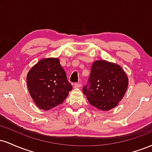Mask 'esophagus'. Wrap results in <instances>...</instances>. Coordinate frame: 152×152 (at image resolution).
I'll list each match as a JSON object with an SVG mask.
<instances>
[{
	"label": "esophagus",
	"instance_id": "1",
	"mask_svg": "<svg viewBox=\"0 0 152 152\" xmlns=\"http://www.w3.org/2000/svg\"><path fill=\"white\" fill-rule=\"evenodd\" d=\"M81 83H80L79 82L78 83H76L74 85V88H81Z\"/></svg>",
	"mask_w": 152,
	"mask_h": 152
}]
</instances>
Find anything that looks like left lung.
<instances>
[{
  "mask_svg": "<svg viewBox=\"0 0 152 152\" xmlns=\"http://www.w3.org/2000/svg\"><path fill=\"white\" fill-rule=\"evenodd\" d=\"M128 84V78L121 66L99 60L92 64L83 92L90 104L99 110L109 111L121 100Z\"/></svg>",
  "mask_w": 152,
  "mask_h": 152,
  "instance_id": "1",
  "label": "left lung"
}]
</instances>
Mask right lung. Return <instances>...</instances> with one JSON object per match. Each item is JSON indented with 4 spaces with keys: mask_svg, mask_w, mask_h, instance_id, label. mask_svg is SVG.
I'll return each mask as SVG.
<instances>
[{
    "mask_svg": "<svg viewBox=\"0 0 152 152\" xmlns=\"http://www.w3.org/2000/svg\"><path fill=\"white\" fill-rule=\"evenodd\" d=\"M29 94L39 109L48 111L62 104L72 90L58 58H43L27 74Z\"/></svg>",
    "mask_w": 152,
    "mask_h": 152,
    "instance_id": "add662e5",
    "label": "right lung"
}]
</instances>
